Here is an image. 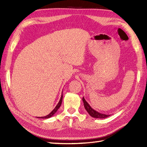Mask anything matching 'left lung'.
Instances as JSON below:
<instances>
[{
    "mask_svg": "<svg viewBox=\"0 0 147 147\" xmlns=\"http://www.w3.org/2000/svg\"><path fill=\"white\" fill-rule=\"evenodd\" d=\"M83 100V104H84V107H85V109L86 110V111L88 112V113L91 115L92 117H94V118H98V119H104V118H107L109 116H110L111 115H108V114H102L100 112H98L94 110V109H92L91 107V106H90L88 104V102H87L85 99L84 97H83L82 98Z\"/></svg>",
    "mask_w": 147,
    "mask_h": 147,
    "instance_id": "1",
    "label": "left lung"
}]
</instances>
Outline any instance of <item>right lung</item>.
I'll return each mask as SVG.
<instances>
[{"instance_id":"add662e5","label":"right lung","mask_w":147,"mask_h":147,"mask_svg":"<svg viewBox=\"0 0 147 147\" xmlns=\"http://www.w3.org/2000/svg\"><path fill=\"white\" fill-rule=\"evenodd\" d=\"M62 97H63V94H62V95H61V98H60V100H59V103L57 104V105L55 106V107L54 109V110H53V111L51 112V113H50L49 114H48L47 115H45V116H43V117H38V118L48 119V118H50V117H51L52 116H53V115H54V114L55 113V112L57 111V110L59 109V107H61V104H62Z\"/></svg>"}]
</instances>
